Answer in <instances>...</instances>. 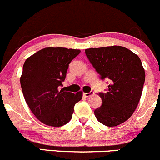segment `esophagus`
Returning <instances> with one entry per match:
<instances>
[{"instance_id":"obj_1","label":"esophagus","mask_w":160,"mask_h":160,"mask_svg":"<svg viewBox=\"0 0 160 160\" xmlns=\"http://www.w3.org/2000/svg\"><path fill=\"white\" fill-rule=\"evenodd\" d=\"M92 94H93V92H84L83 93V95L85 96V97H90V96H91Z\"/></svg>"}]
</instances>
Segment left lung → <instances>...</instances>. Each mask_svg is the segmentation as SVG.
<instances>
[{
  "mask_svg": "<svg viewBox=\"0 0 160 160\" xmlns=\"http://www.w3.org/2000/svg\"><path fill=\"white\" fill-rule=\"evenodd\" d=\"M85 54L101 79L110 80L108 91L100 92L102 104L95 110L99 122L115 127L128 120L137 108L145 72L137 54L121 46L89 48Z\"/></svg>",
  "mask_w": 160,
  "mask_h": 160,
  "instance_id": "left-lung-1",
  "label": "left lung"
}]
</instances>
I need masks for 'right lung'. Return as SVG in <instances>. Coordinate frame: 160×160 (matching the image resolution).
<instances>
[{
  "mask_svg": "<svg viewBox=\"0 0 160 160\" xmlns=\"http://www.w3.org/2000/svg\"><path fill=\"white\" fill-rule=\"evenodd\" d=\"M80 50L46 47L26 59L20 78L23 96L36 118L48 126L61 127L71 121L82 92L60 89L71 61Z\"/></svg>",
  "mask_w": 160,
  "mask_h": 160,
  "instance_id": "add662e5",
  "label": "right lung"
}]
</instances>
